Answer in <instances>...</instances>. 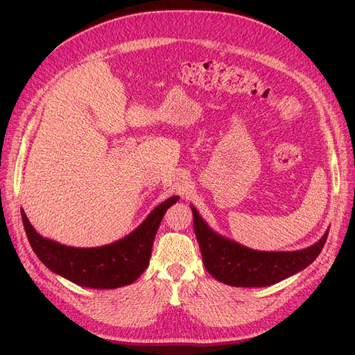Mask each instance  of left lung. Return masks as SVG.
<instances>
[{
  "mask_svg": "<svg viewBox=\"0 0 355 355\" xmlns=\"http://www.w3.org/2000/svg\"><path fill=\"white\" fill-rule=\"evenodd\" d=\"M191 209L204 266L216 280L235 287L271 286L304 270L323 250L329 234L304 250L256 252L214 234L198 211Z\"/></svg>",
  "mask_w": 355,
  "mask_h": 355,
  "instance_id": "left-lung-1",
  "label": "left lung"
}]
</instances>
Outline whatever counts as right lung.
Masks as SVG:
<instances>
[{"mask_svg": "<svg viewBox=\"0 0 355 355\" xmlns=\"http://www.w3.org/2000/svg\"><path fill=\"white\" fill-rule=\"evenodd\" d=\"M179 197L161 202L145 222L125 239L94 249H77L42 239L22 210V220L32 250L49 270L90 288H116L133 283L149 265L157 230L166 210Z\"/></svg>", "mask_w": 355, "mask_h": 355, "instance_id": "right-lung-1", "label": "right lung"}]
</instances>
